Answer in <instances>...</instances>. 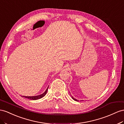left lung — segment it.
<instances>
[{"mask_svg":"<svg viewBox=\"0 0 124 124\" xmlns=\"http://www.w3.org/2000/svg\"><path fill=\"white\" fill-rule=\"evenodd\" d=\"M72 97V99H73V100H74L75 101H79V100H77V99H75L74 98H73V96H71Z\"/></svg>","mask_w":124,"mask_h":124,"instance_id":"1","label":"left lung"}]
</instances>
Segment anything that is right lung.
<instances>
[{"instance_id":"1","label":"right lung","mask_w":124,"mask_h":124,"mask_svg":"<svg viewBox=\"0 0 124 124\" xmlns=\"http://www.w3.org/2000/svg\"><path fill=\"white\" fill-rule=\"evenodd\" d=\"M48 88H47V89L45 90V91L42 93V94L39 95H36V96H22V97H24L25 98H27L29 99L30 100H38L39 99H41L43 97H44L46 94L47 93V90H48Z\"/></svg>"}]
</instances>
